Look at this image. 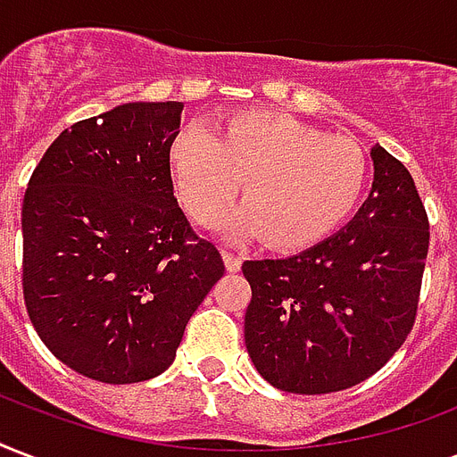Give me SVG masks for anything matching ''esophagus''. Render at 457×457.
I'll return each instance as SVG.
<instances>
[{
    "label": "esophagus",
    "mask_w": 457,
    "mask_h": 457,
    "mask_svg": "<svg viewBox=\"0 0 457 457\" xmlns=\"http://www.w3.org/2000/svg\"><path fill=\"white\" fill-rule=\"evenodd\" d=\"M222 259H225V268H228L229 273H237V270L242 268V259H239L235 252H228V249H225V252H222Z\"/></svg>",
    "instance_id": "esophagus-1"
}]
</instances>
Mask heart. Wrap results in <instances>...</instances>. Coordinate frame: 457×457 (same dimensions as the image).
<instances>
[{
  "label": "heart",
  "mask_w": 457,
  "mask_h": 457,
  "mask_svg": "<svg viewBox=\"0 0 457 457\" xmlns=\"http://www.w3.org/2000/svg\"><path fill=\"white\" fill-rule=\"evenodd\" d=\"M170 170L184 208L201 225L228 213L246 182L235 228L275 249H304L340 228L369 184V158L350 136L278 110H246L218 134L189 127L174 136Z\"/></svg>",
  "instance_id": "1"
}]
</instances>
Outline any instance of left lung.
Masks as SVG:
<instances>
[{
	"instance_id": "1",
	"label": "left lung",
	"mask_w": 457,
	"mask_h": 457,
	"mask_svg": "<svg viewBox=\"0 0 457 457\" xmlns=\"http://www.w3.org/2000/svg\"><path fill=\"white\" fill-rule=\"evenodd\" d=\"M374 189L353 222L290 259L244 261V340L275 388L321 395L367 381L417 319L429 218L412 174L376 145Z\"/></svg>"
}]
</instances>
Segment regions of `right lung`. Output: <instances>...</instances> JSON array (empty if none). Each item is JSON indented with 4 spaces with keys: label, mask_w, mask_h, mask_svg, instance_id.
Wrapping results in <instances>:
<instances>
[{
    "label": "right lung",
    "mask_w": 457,
    "mask_h": 457,
    "mask_svg": "<svg viewBox=\"0 0 457 457\" xmlns=\"http://www.w3.org/2000/svg\"><path fill=\"white\" fill-rule=\"evenodd\" d=\"M182 103H129L64 129L30 174L23 302L59 361L138 383L174 361L184 328L225 273L170 174Z\"/></svg>",
    "instance_id": "add662e5"
}]
</instances>
